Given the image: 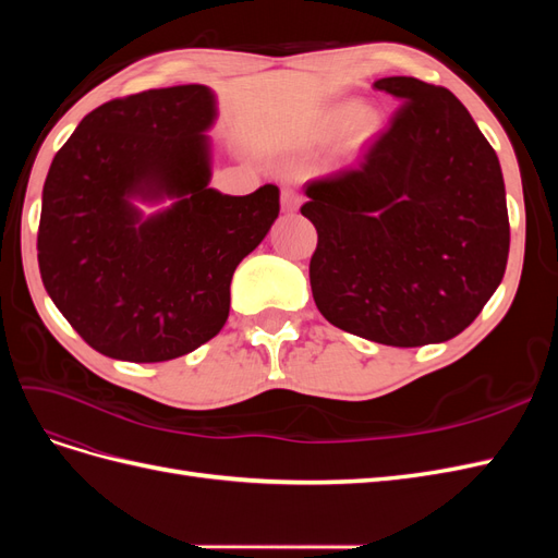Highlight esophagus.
I'll return each instance as SVG.
<instances>
[{
    "label": "esophagus",
    "instance_id": "34e87169",
    "mask_svg": "<svg viewBox=\"0 0 558 558\" xmlns=\"http://www.w3.org/2000/svg\"><path fill=\"white\" fill-rule=\"evenodd\" d=\"M302 205V195L291 191V189H283L281 191V209L283 211H295Z\"/></svg>",
    "mask_w": 558,
    "mask_h": 558
}]
</instances>
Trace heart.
I'll return each instance as SVG.
<instances>
[{
  "instance_id": "1",
  "label": "heart",
  "mask_w": 558,
  "mask_h": 558,
  "mask_svg": "<svg viewBox=\"0 0 558 558\" xmlns=\"http://www.w3.org/2000/svg\"><path fill=\"white\" fill-rule=\"evenodd\" d=\"M381 128V118L375 109L369 107H356L353 102H344L340 107H335L324 123V132L328 137H337L344 130H349L351 142L361 146L367 144L369 140H375Z\"/></svg>"
}]
</instances>
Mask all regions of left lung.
<instances>
[{
  "label": "left lung",
  "mask_w": 558,
  "mask_h": 558,
  "mask_svg": "<svg viewBox=\"0 0 558 558\" xmlns=\"http://www.w3.org/2000/svg\"><path fill=\"white\" fill-rule=\"evenodd\" d=\"M375 88L400 109L347 170L305 183L318 232L310 283L332 326L388 347L463 332L502 281L505 181L492 144L453 93L414 76Z\"/></svg>",
  "instance_id": "1"
}]
</instances>
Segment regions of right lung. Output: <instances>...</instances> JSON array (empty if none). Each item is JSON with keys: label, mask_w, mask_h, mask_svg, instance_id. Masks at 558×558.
Instances as JSON below:
<instances>
[{"label": "right lung", "mask_w": 558, "mask_h": 558, "mask_svg": "<svg viewBox=\"0 0 558 558\" xmlns=\"http://www.w3.org/2000/svg\"><path fill=\"white\" fill-rule=\"evenodd\" d=\"M216 95L174 86L90 111L58 150L37 234L50 300L95 351L160 363L221 332L234 269L279 216V189H209ZM173 205L144 217L137 201Z\"/></svg>", "instance_id": "1"}]
</instances>
